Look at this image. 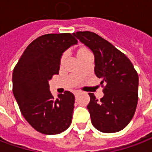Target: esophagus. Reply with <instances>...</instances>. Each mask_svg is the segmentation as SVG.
<instances>
[{
    "label": "esophagus",
    "mask_w": 152,
    "mask_h": 152,
    "mask_svg": "<svg viewBox=\"0 0 152 152\" xmlns=\"http://www.w3.org/2000/svg\"><path fill=\"white\" fill-rule=\"evenodd\" d=\"M80 92H81L80 91H74V94H75V96H77V95H78Z\"/></svg>",
    "instance_id": "1"
}]
</instances>
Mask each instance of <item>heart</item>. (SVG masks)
Returning a JSON list of instances; mask_svg holds the SVG:
<instances>
[{
  "label": "heart",
  "mask_w": 152,
  "mask_h": 152,
  "mask_svg": "<svg viewBox=\"0 0 152 152\" xmlns=\"http://www.w3.org/2000/svg\"><path fill=\"white\" fill-rule=\"evenodd\" d=\"M89 52L90 51L87 49V48L80 47L79 48H78V49H77V56L79 57V56H81L82 55H83V54H85V53H89ZM65 57H66V53H63L62 56H61V63L64 62Z\"/></svg>",
  "instance_id": "1"
}]
</instances>
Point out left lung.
<instances>
[{"label":"left lung","mask_w":152,"mask_h":152,"mask_svg":"<svg viewBox=\"0 0 152 152\" xmlns=\"http://www.w3.org/2000/svg\"><path fill=\"white\" fill-rule=\"evenodd\" d=\"M75 37L95 55V74L101 78L104 96L89 93L87 109L93 126L103 133L118 132L134 115L138 94V75L129 58L101 36L91 31H77ZM105 86H103V83Z\"/></svg>","instance_id":"8db88e82"}]
</instances>
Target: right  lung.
<instances>
[{
	"label": "right lung",
	"mask_w": 152,
	"mask_h": 152,
	"mask_svg": "<svg viewBox=\"0 0 152 152\" xmlns=\"http://www.w3.org/2000/svg\"><path fill=\"white\" fill-rule=\"evenodd\" d=\"M77 40L70 33L46 34L33 40L13 71V93L27 122L44 134H58L72 122L75 96L69 91L55 99L48 81L59 74L62 53Z\"/></svg>",
	"instance_id": "right-lung-1"
}]
</instances>
